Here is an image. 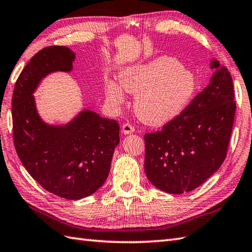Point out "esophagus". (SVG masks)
<instances>
[{
	"label": "esophagus",
	"mask_w": 252,
	"mask_h": 252,
	"mask_svg": "<svg viewBox=\"0 0 252 252\" xmlns=\"http://www.w3.org/2000/svg\"><path fill=\"white\" fill-rule=\"evenodd\" d=\"M134 131H135V127L134 126H132L130 122H126L122 126V132L125 133V134H131V133H133Z\"/></svg>",
	"instance_id": "obj_1"
}]
</instances>
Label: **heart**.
<instances>
[{
  "label": "heart",
  "mask_w": 252,
  "mask_h": 252,
  "mask_svg": "<svg viewBox=\"0 0 252 252\" xmlns=\"http://www.w3.org/2000/svg\"><path fill=\"white\" fill-rule=\"evenodd\" d=\"M119 80L126 92L136 94L134 109L137 117L152 126H163L180 117L194 99L198 89L195 73L169 56L126 68L119 74ZM121 87L115 81L105 85L107 98L116 106L125 100Z\"/></svg>",
  "instance_id": "1"
}]
</instances>
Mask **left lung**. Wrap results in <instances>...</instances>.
Masks as SVG:
<instances>
[{
	"instance_id": "1",
	"label": "left lung",
	"mask_w": 252,
	"mask_h": 252,
	"mask_svg": "<svg viewBox=\"0 0 252 252\" xmlns=\"http://www.w3.org/2000/svg\"><path fill=\"white\" fill-rule=\"evenodd\" d=\"M217 70L180 117L161 131L146 133L145 173L152 184L170 194L197 189L226 157L236 110L231 73Z\"/></svg>"
}]
</instances>
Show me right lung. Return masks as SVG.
Masks as SVG:
<instances>
[{
	"instance_id": "1",
	"label": "right lung",
	"mask_w": 252,
	"mask_h": 252,
	"mask_svg": "<svg viewBox=\"0 0 252 252\" xmlns=\"http://www.w3.org/2000/svg\"><path fill=\"white\" fill-rule=\"evenodd\" d=\"M74 53L66 46H47L27 63L12 98L16 153L28 173L44 189L66 199L92 195L108 176L119 125L84 110L65 126H47L37 115L34 92L53 71H70Z\"/></svg>"
}]
</instances>
